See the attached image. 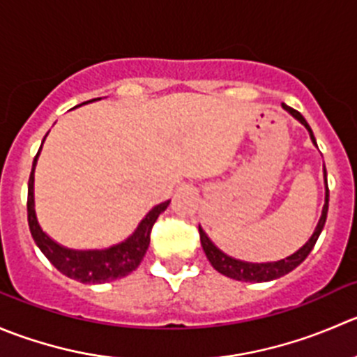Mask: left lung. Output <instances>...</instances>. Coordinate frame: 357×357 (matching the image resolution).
<instances>
[{
	"mask_svg": "<svg viewBox=\"0 0 357 357\" xmlns=\"http://www.w3.org/2000/svg\"><path fill=\"white\" fill-rule=\"evenodd\" d=\"M283 107L287 109V111L290 112V114L294 116V118H297L298 121L302 123V125L305 126L307 130H309L310 139H312V142L316 144V139H314L312 130H310L309 123L305 121V118H303V116L300 114L298 111H295V109L288 107V105L283 104ZM323 172H324V185H326V197H324L323 213H321V218H319V222H317V227H316V231H314V234L310 236L309 241H307L305 245H303L297 253H294V255L287 257V259H283V260H278V262H267V264L241 262V260L231 259V257H227V255H225V253H222L220 250H218L217 246H215L213 243L210 241V238H208V236L204 234L203 229L199 227L201 246H203L204 253H206V259L210 260V264H211V266H213V269L218 271V273H220V274H224V276L231 278V280L250 281V283H262V281L278 280V278L284 276V274H288V273H290V271H294L295 267H298L300 264H302L303 260L307 259V255H309V253H310V250L314 248V245H316L317 238H319L321 231H323V227H324V222H326L328 197H330V190H328L326 168H323Z\"/></svg>",
	"mask_w": 357,
	"mask_h": 357,
	"instance_id": "1",
	"label": "left lung"
}]
</instances>
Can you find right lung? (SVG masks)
I'll list each match as a JSON object with an SVG mask.
<instances>
[{
  "label": "right lung",
  "instance_id": "obj_1",
  "mask_svg": "<svg viewBox=\"0 0 357 357\" xmlns=\"http://www.w3.org/2000/svg\"><path fill=\"white\" fill-rule=\"evenodd\" d=\"M38 156H40V151L34 156L33 170H31L29 183H27V222H29V231L33 234L34 243L50 260L52 266L70 280L93 284L119 280V278H125L126 274L133 273L140 266L147 248H149L154 222L158 220L160 213L167 210L170 201H165V203L154 206L140 222L137 231L119 245L111 246L107 250H90V252L63 248L54 239L48 238L38 224L36 211H34V167H36Z\"/></svg>",
  "mask_w": 357,
  "mask_h": 357
}]
</instances>
